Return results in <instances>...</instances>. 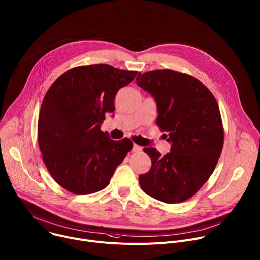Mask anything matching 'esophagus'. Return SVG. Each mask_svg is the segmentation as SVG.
Wrapping results in <instances>:
<instances>
[{"mask_svg": "<svg viewBox=\"0 0 260 260\" xmlns=\"http://www.w3.org/2000/svg\"><path fill=\"white\" fill-rule=\"evenodd\" d=\"M141 150H142V147H141V146L137 145V144H134V148H133V151H134V152H140Z\"/></svg>", "mask_w": 260, "mask_h": 260, "instance_id": "1", "label": "esophagus"}]
</instances>
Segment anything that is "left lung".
Instances as JSON below:
<instances>
[{"label": "left lung", "instance_id": "obj_1", "mask_svg": "<svg viewBox=\"0 0 260 260\" xmlns=\"http://www.w3.org/2000/svg\"><path fill=\"white\" fill-rule=\"evenodd\" d=\"M137 84L157 105V125L166 134L170 152L161 155L153 147L143 150L151 160L148 172L139 177L143 191L167 203L184 202L208 181L223 144L218 105L197 78L172 70L139 73Z\"/></svg>", "mask_w": 260, "mask_h": 260}]
</instances>
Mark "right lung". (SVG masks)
Here are the masks:
<instances>
[{"label":"right lung","mask_w":260,"mask_h":260,"mask_svg":"<svg viewBox=\"0 0 260 260\" xmlns=\"http://www.w3.org/2000/svg\"><path fill=\"white\" fill-rule=\"evenodd\" d=\"M138 72L99 63L71 69L60 75L44 97L38 138L50 175L75 194L106 188L118 165L133 148L124 138L114 141L100 127L115 111L117 92Z\"/></svg>","instance_id":"add662e5"}]
</instances>
